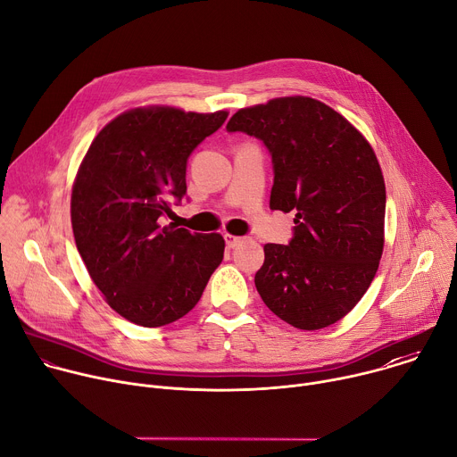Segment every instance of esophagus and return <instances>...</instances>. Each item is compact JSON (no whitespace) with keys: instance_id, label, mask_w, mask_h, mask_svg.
Listing matches in <instances>:
<instances>
[{"instance_id":"esophagus-1","label":"esophagus","mask_w":457,"mask_h":457,"mask_svg":"<svg viewBox=\"0 0 457 457\" xmlns=\"http://www.w3.org/2000/svg\"><path fill=\"white\" fill-rule=\"evenodd\" d=\"M224 240H226V245H228V247H237V245L242 244L245 238H244V237L231 235V233H224Z\"/></svg>"}]
</instances>
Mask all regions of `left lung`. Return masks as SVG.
<instances>
[{"mask_svg":"<svg viewBox=\"0 0 457 457\" xmlns=\"http://www.w3.org/2000/svg\"><path fill=\"white\" fill-rule=\"evenodd\" d=\"M226 128L264 141L275 168L270 208L296 213L289 245H264L258 295L296 329L337 323L369 289L383 253L385 180L372 146L307 96L240 108Z\"/></svg>","mask_w":457,"mask_h":457,"instance_id":"obj_1","label":"left lung"}]
</instances>
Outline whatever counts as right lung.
Masks as SVG:
<instances>
[{
  "label": "right lung",
  "instance_id": "obj_1",
  "mask_svg": "<svg viewBox=\"0 0 457 457\" xmlns=\"http://www.w3.org/2000/svg\"><path fill=\"white\" fill-rule=\"evenodd\" d=\"M152 104L112 119L83 157L71 199L78 251L106 303L128 321L161 328L187 314L224 256L220 233L161 224L186 193V161L224 124Z\"/></svg>",
  "mask_w": 457,
  "mask_h": 457
}]
</instances>
